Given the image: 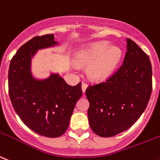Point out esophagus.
Segmentation results:
<instances>
[{"label": "esophagus", "mask_w": 160, "mask_h": 160, "mask_svg": "<svg viewBox=\"0 0 160 160\" xmlns=\"http://www.w3.org/2000/svg\"><path fill=\"white\" fill-rule=\"evenodd\" d=\"M87 86H88V84H87L86 82H83L82 83V91H83V92H85V90H86V88H87Z\"/></svg>", "instance_id": "1"}]
</instances>
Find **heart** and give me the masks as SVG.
Here are the masks:
<instances>
[{"mask_svg":"<svg viewBox=\"0 0 160 160\" xmlns=\"http://www.w3.org/2000/svg\"><path fill=\"white\" fill-rule=\"evenodd\" d=\"M107 41L96 42L83 49L76 56L79 66H88V75L93 80H102L112 73L121 58L117 47H110Z\"/></svg>","mask_w":160,"mask_h":160,"instance_id":"obj_1","label":"heart"}]
</instances>
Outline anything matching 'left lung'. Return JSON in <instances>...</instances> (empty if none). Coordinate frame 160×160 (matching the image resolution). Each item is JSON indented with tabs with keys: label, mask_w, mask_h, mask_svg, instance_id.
Instances as JSON below:
<instances>
[{
	"label": "left lung",
	"mask_w": 160,
	"mask_h": 160,
	"mask_svg": "<svg viewBox=\"0 0 160 160\" xmlns=\"http://www.w3.org/2000/svg\"><path fill=\"white\" fill-rule=\"evenodd\" d=\"M152 92V67L148 55L131 39L123 64L106 81L85 90L92 132L110 138L128 129L146 110Z\"/></svg>",
	"instance_id": "left-lung-1"
}]
</instances>
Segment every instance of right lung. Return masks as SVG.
Returning a JSON list of instances; mask_svg holds the SVG:
<instances>
[{"label": "right lung", "mask_w": 160, "mask_h": 160, "mask_svg": "<svg viewBox=\"0 0 160 160\" xmlns=\"http://www.w3.org/2000/svg\"><path fill=\"white\" fill-rule=\"evenodd\" d=\"M53 34L35 37L12 58L8 73L9 95L14 111L28 128L47 138H58L68 129L78 99L82 96L81 82L71 86L58 75L33 79L31 59L38 49L53 46Z\"/></svg>", "instance_id": "obj_1"}]
</instances>
